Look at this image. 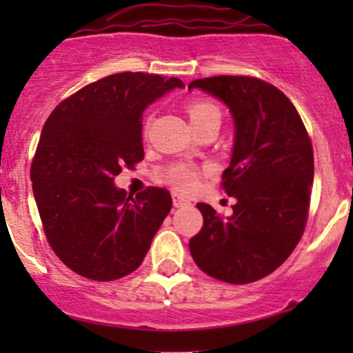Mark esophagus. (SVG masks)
Segmentation results:
<instances>
[{
    "label": "esophagus",
    "instance_id": "34e87169",
    "mask_svg": "<svg viewBox=\"0 0 353 353\" xmlns=\"http://www.w3.org/2000/svg\"><path fill=\"white\" fill-rule=\"evenodd\" d=\"M172 201H174V206H176V208H181V206H190L191 205L190 199L181 196V194H177V193L172 194Z\"/></svg>",
    "mask_w": 353,
    "mask_h": 353
}]
</instances>
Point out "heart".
I'll use <instances>...</instances> for the list:
<instances>
[{"mask_svg":"<svg viewBox=\"0 0 353 353\" xmlns=\"http://www.w3.org/2000/svg\"><path fill=\"white\" fill-rule=\"evenodd\" d=\"M188 112H190L191 123H198V121L206 119V117H220L219 108L215 104H212V102L206 101L191 102L190 108H188ZM169 181L176 190L190 191L196 184L198 172L190 165H177L170 170Z\"/></svg>","mask_w":353,"mask_h":353,"instance_id":"heart-1","label":"heart"}]
</instances>
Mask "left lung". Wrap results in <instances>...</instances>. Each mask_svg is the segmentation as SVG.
<instances>
[{"mask_svg": "<svg viewBox=\"0 0 353 353\" xmlns=\"http://www.w3.org/2000/svg\"><path fill=\"white\" fill-rule=\"evenodd\" d=\"M222 101L234 121L223 188L236 198L232 215L198 203L203 229L190 241L194 263L216 280L251 283L275 272L301 241L314 179L312 145L287 95L251 77L194 80Z\"/></svg>", "mask_w": 353, "mask_h": 353, "instance_id": "1", "label": "left lung"}]
</instances>
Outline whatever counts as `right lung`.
Returning a JSON list of instances; mask_svg holds the SVG:
<instances>
[{
  "label": "right lung",
  "mask_w": 353,
  "mask_h": 353,
  "mask_svg": "<svg viewBox=\"0 0 353 353\" xmlns=\"http://www.w3.org/2000/svg\"><path fill=\"white\" fill-rule=\"evenodd\" d=\"M179 78L116 73L63 101L42 128L30 169L46 237L59 259L85 279L109 282L143 261L172 208L170 193L137 196L114 184L143 160L141 117Z\"/></svg>",
  "instance_id": "1"
}]
</instances>
